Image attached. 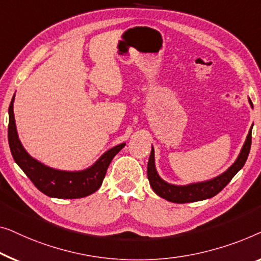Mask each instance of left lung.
Here are the masks:
<instances>
[{"label": "left lung", "mask_w": 261, "mask_h": 261, "mask_svg": "<svg viewBox=\"0 0 261 261\" xmlns=\"http://www.w3.org/2000/svg\"><path fill=\"white\" fill-rule=\"evenodd\" d=\"M248 101L252 105L251 99H248ZM252 127L253 125L248 131L247 137H246V141L244 145H242L241 151L236 160V162L227 169L225 172H222L221 175L216 176V177L212 179H207V181L203 182L190 183V185L186 186L171 185V183H168L163 178H161L155 166V150L151 146V153H150L148 162V178L152 190L162 199H166L167 201H170V202L174 203L196 202V201L207 200L215 196L216 194H219L228 185L230 179L236 176L237 172L246 163L249 150H251Z\"/></svg>", "instance_id": "obj_1"}]
</instances>
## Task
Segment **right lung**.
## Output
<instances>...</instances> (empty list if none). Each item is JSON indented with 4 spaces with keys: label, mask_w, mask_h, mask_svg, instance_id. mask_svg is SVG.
Here are the masks:
<instances>
[{
    "label": "right lung",
    "mask_w": 261,
    "mask_h": 261,
    "mask_svg": "<svg viewBox=\"0 0 261 261\" xmlns=\"http://www.w3.org/2000/svg\"><path fill=\"white\" fill-rule=\"evenodd\" d=\"M14 95L9 105L8 142L13 159L40 192L57 199H80L91 195L100 188L106 170L125 143L113 146L105 151L90 168L79 171H66L50 168L33 159L25 151L17 135L14 117Z\"/></svg>",
    "instance_id": "1"
}]
</instances>
